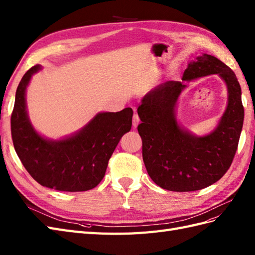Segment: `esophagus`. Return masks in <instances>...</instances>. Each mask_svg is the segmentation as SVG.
I'll return each instance as SVG.
<instances>
[{
	"label": "esophagus",
	"mask_w": 255,
	"mask_h": 255,
	"mask_svg": "<svg viewBox=\"0 0 255 255\" xmlns=\"http://www.w3.org/2000/svg\"><path fill=\"white\" fill-rule=\"evenodd\" d=\"M139 117H138V115L137 114H134V116H133V127L134 128H137L138 127V125H139Z\"/></svg>",
	"instance_id": "1"
}]
</instances>
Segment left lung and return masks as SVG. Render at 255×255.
Instances as JSON below:
<instances>
[{"instance_id":"8db88e82","label":"left lung","mask_w":255,"mask_h":255,"mask_svg":"<svg viewBox=\"0 0 255 255\" xmlns=\"http://www.w3.org/2000/svg\"><path fill=\"white\" fill-rule=\"evenodd\" d=\"M218 73L228 88V106L219 125L205 136H196L177 125L175 105L186 87L166 81L148 92L137 113L142 140V160L148 174L162 189L191 192L207 188L228 171L235 156L245 111L236 75L216 57L204 53L188 64L182 80Z\"/></svg>"}]
</instances>
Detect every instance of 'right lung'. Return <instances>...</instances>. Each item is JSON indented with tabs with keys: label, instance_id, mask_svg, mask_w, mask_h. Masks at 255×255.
I'll list each match as a JSON object with an SVG mask.
<instances>
[{
	"label": "right lung",
	"instance_id": "obj_1",
	"mask_svg": "<svg viewBox=\"0 0 255 255\" xmlns=\"http://www.w3.org/2000/svg\"><path fill=\"white\" fill-rule=\"evenodd\" d=\"M34 65L19 82L10 119L13 147L34 180L43 187L64 192L95 188L104 178L108 161L121 137L132 127V108L118 113H99L77 133L63 139H48L31 125L25 91Z\"/></svg>",
	"mask_w": 255,
	"mask_h": 255
}]
</instances>
